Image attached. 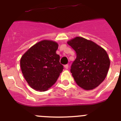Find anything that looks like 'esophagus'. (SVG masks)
Returning a JSON list of instances; mask_svg holds the SVG:
<instances>
[{
  "mask_svg": "<svg viewBox=\"0 0 121 121\" xmlns=\"http://www.w3.org/2000/svg\"><path fill=\"white\" fill-rule=\"evenodd\" d=\"M64 67H65V68L66 70H67V69H68V65H64Z\"/></svg>",
  "mask_w": 121,
  "mask_h": 121,
  "instance_id": "1",
  "label": "esophagus"
}]
</instances>
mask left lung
<instances>
[{
    "label": "left lung",
    "mask_w": 121,
    "mask_h": 121,
    "mask_svg": "<svg viewBox=\"0 0 121 121\" xmlns=\"http://www.w3.org/2000/svg\"><path fill=\"white\" fill-rule=\"evenodd\" d=\"M67 43L76 53L70 70L76 83L86 90L99 86L106 78L110 64L106 51L82 37H76Z\"/></svg>",
    "instance_id": "1"
}]
</instances>
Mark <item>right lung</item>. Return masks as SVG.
Returning <instances> with one entry per match:
<instances>
[{"label": "right lung", "mask_w": 121, "mask_h": 121, "mask_svg": "<svg viewBox=\"0 0 121 121\" xmlns=\"http://www.w3.org/2000/svg\"><path fill=\"white\" fill-rule=\"evenodd\" d=\"M58 43L53 40L37 42L21 59L22 74L28 85L35 90L45 91L53 86L64 69L56 54Z\"/></svg>", "instance_id": "1"}]
</instances>
